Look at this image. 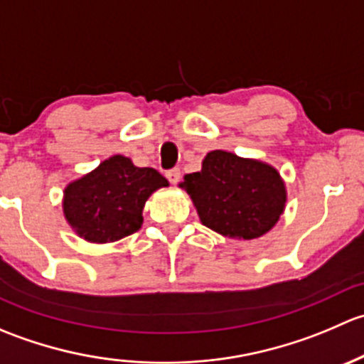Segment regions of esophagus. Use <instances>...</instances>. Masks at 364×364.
Listing matches in <instances>:
<instances>
[{"instance_id": "34e87169", "label": "esophagus", "mask_w": 364, "mask_h": 364, "mask_svg": "<svg viewBox=\"0 0 364 364\" xmlns=\"http://www.w3.org/2000/svg\"><path fill=\"white\" fill-rule=\"evenodd\" d=\"M167 179L172 183V185H176V183L179 181V178H181V171L179 168H171V171H167Z\"/></svg>"}]
</instances>
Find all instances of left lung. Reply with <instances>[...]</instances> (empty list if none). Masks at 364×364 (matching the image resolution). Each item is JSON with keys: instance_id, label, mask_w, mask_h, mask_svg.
<instances>
[{"instance_id": "8db88e82", "label": "left lung", "mask_w": 364, "mask_h": 364, "mask_svg": "<svg viewBox=\"0 0 364 364\" xmlns=\"http://www.w3.org/2000/svg\"><path fill=\"white\" fill-rule=\"evenodd\" d=\"M203 225L232 240H255L269 232L287 203L280 172L255 159L209 151L203 168L183 178Z\"/></svg>"}]
</instances>
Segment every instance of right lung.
<instances>
[{
    "label": "right lung",
    "mask_w": 364,
    "mask_h": 364,
    "mask_svg": "<svg viewBox=\"0 0 364 364\" xmlns=\"http://www.w3.org/2000/svg\"><path fill=\"white\" fill-rule=\"evenodd\" d=\"M168 181L151 167H135L123 155L104 160L63 192V215L87 243H112L137 232L146 200Z\"/></svg>",
    "instance_id": "1"
}]
</instances>
